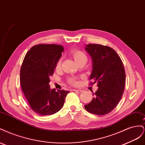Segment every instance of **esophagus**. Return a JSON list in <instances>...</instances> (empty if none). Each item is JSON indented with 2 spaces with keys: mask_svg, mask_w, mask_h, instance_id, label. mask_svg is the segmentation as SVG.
<instances>
[{
  "mask_svg": "<svg viewBox=\"0 0 145 145\" xmlns=\"http://www.w3.org/2000/svg\"><path fill=\"white\" fill-rule=\"evenodd\" d=\"M73 91L75 92H77V93H82L83 92V90H81V89H73Z\"/></svg>",
  "mask_w": 145,
  "mask_h": 145,
  "instance_id": "obj_1",
  "label": "esophagus"
}]
</instances>
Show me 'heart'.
Returning <instances> with one entry per match:
<instances>
[{"instance_id":"obj_1","label":"heart","mask_w":145,"mask_h":145,"mask_svg":"<svg viewBox=\"0 0 145 145\" xmlns=\"http://www.w3.org/2000/svg\"><path fill=\"white\" fill-rule=\"evenodd\" d=\"M69 54L72 57L77 63L83 60H87V56L86 54L80 50L72 49L70 51ZM61 63H62V59H60L56 63V68H59L61 66ZM68 82L70 85L73 86H77L78 84V82L75 77H69L68 79Z\"/></svg>"}]
</instances>
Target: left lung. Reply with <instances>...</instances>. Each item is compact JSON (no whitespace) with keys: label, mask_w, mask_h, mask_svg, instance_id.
<instances>
[{"label":"left lung","mask_w":145,"mask_h":145,"mask_svg":"<svg viewBox=\"0 0 145 145\" xmlns=\"http://www.w3.org/2000/svg\"><path fill=\"white\" fill-rule=\"evenodd\" d=\"M93 61L90 80L99 87L91 102L85 105L87 111L94 114H107L121 99L125 85V71L122 61L112 48L100 44H88L85 48Z\"/></svg>","instance_id":"obj_1"}]
</instances>
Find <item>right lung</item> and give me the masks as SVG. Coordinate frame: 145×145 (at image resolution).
<instances>
[{"mask_svg": "<svg viewBox=\"0 0 145 145\" xmlns=\"http://www.w3.org/2000/svg\"><path fill=\"white\" fill-rule=\"evenodd\" d=\"M62 45L39 44L25 55L20 72L22 90L31 109L40 116L54 114L63 107L68 91L50 89V77L63 51Z\"/></svg>", "mask_w": 145, "mask_h": 145, "instance_id": "obj_1", "label": "right lung"}]
</instances>
